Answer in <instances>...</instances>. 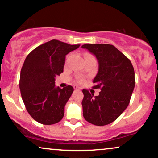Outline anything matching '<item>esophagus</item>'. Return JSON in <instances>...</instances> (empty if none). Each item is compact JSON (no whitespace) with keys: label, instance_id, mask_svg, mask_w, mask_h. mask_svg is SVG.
<instances>
[{"label":"esophagus","instance_id":"34e87169","mask_svg":"<svg viewBox=\"0 0 158 158\" xmlns=\"http://www.w3.org/2000/svg\"><path fill=\"white\" fill-rule=\"evenodd\" d=\"M73 88L75 90H80V88H79V87H78L77 85H73Z\"/></svg>","mask_w":158,"mask_h":158}]
</instances>
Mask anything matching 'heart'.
Segmentation results:
<instances>
[{
    "mask_svg": "<svg viewBox=\"0 0 158 158\" xmlns=\"http://www.w3.org/2000/svg\"><path fill=\"white\" fill-rule=\"evenodd\" d=\"M79 81H82V79H79Z\"/></svg>",
    "mask_w": 158,
    "mask_h": 158,
    "instance_id": "obj_1",
    "label": "heart"
}]
</instances>
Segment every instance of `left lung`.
Listing matches in <instances>:
<instances>
[{"instance_id": "8db88e82", "label": "left lung", "mask_w": 158, "mask_h": 158, "mask_svg": "<svg viewBox=\"0 0 158 158\" xmlns=\"http://www.w3.org/2000/svg\"><path fill=\"white\" fill-rule=\"evenodd\" d=\"M81 48L97 58L99 69L93 88L101 90L96 97L82 90L83 117L95 126H106L118 118L129 104L135 85V70L131 61L114 45L85 44Z\"/></svg>"}]
</instances>
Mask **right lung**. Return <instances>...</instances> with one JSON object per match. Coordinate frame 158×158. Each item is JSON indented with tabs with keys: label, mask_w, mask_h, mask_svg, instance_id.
Returning <instances> with one entry per match:
<instances>
[{
	"label": "right lung",
	"mask_w": 158,
	"mask_h": 158,
	"mask_svg": "<svg viewBox=\"0 0 158 158\" xmlns=\"http://www.w3.org/2000/svg\"><path fill=\"white\" fill-rule=\"evenodd\" d=\"M79 46L53 39L37 47L27 56L19 88L27 110L39 123L55 124L64 117V106L73 88H56L55 78L63 72L67 54Z\"/></svg>",
	"instance_id": "add662e5"
}]
</instances>
